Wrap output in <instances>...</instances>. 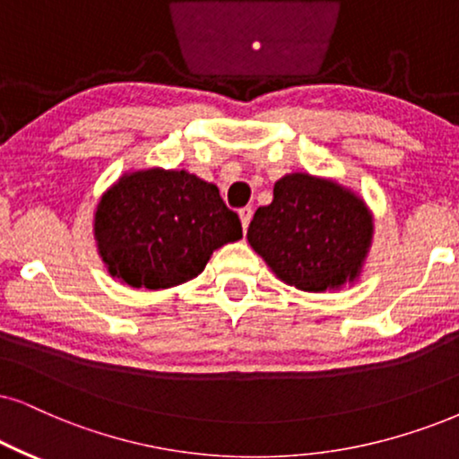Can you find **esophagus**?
<instances>
[{
	"mask_svg": "<svg viewBox=\"0 0 459 459\" xmlns=\"http://www.w3.org/2000/svg\"><path fill=\"white\" fill-rule=\"evenodd\" d=\"M252 213H254L252 207H241V210H239V218H241V226H243V230H247L249 220H252Z\"/></svg>",
	"mask_w": 459,
	"mask_h": 459,
	"instance_id": "esophagus-1",
	"label": "esophagus"
}]
</instances>
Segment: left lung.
Listing matches in <instances>:
<instances>
[{"label": "left lung", "instance_id": "left-lung-1", "mask_svg": "<svg viewBox=\"0 0 459 459\" xmlns=\"http://www.w3.org/2000/svg\"><path fill=\"white\" fill-rule=\"evenodd\" d=\"M373 235L362 201L339 184L292 173L258 207L247 241L281 281L305 292L339 288L358 275Z\"/></svg>", "mask_w": 459, "mask_h": 459}]
</instances>
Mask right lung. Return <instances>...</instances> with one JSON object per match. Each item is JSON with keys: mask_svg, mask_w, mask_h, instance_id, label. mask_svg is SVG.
I'll use <instances>...</instances> for the list:
<instances>
[{"mask_svg": "<svg viewBox=\"0 0 459 459\" xmlns=\"http://www.w3.org/2000/svg\"><path fill=\"white\" fill-rule=\"evenodd\" d=\"M95 237L114 277L160 290L199 275L213 249L241 239V222L213 184L148 169L120 178L101 196Z\"/></svg>", "mask_w": 459, "mask_h": 459, "instance_id": "1", "label": "right lung"}]
</instances>
